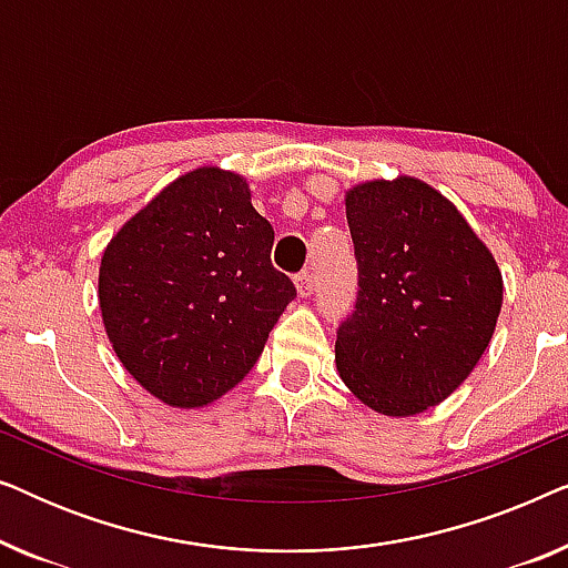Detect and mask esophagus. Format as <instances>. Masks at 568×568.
<instances>
[{
    "instance_id": "obj_1",
    "label": "esophagus",
    "mask_w": 568,
    "mask_h": 568,
    "mask_svg": "<svg viewBox=\"0 0 568 568\" xmlns=\"http://www.w3.org/2000/svg\"><path fill=\"white\" fill-rule=\"evenodd\" d=\"M294 284H297L300 297H310L315 292V276L310 271H302V274L294 276Z\"/></svg>"
}]
</instances>
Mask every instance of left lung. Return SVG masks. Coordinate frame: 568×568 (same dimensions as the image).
<instances>
[{
  "label": "left lung",
  "instance_id": "1",
  "mask_svg": "<svg viewBox=\"0 0 568 568\" xmlns=\"http://www.w3.org/2000/svg\"><path fill=\"white\" fill-rule=\"evenodd\" d=\"M359 268L336 367L364 406L414 416L457 390L494 336L501 274L449 201L416 178L346 193Z\"/></svg>",
  "mask_w": 568,
  "mask_h": 568
}]
</instances>
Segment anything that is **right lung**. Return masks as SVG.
I'll return each instance as SVG.
<instances>
[{"instance_id": "1", "label": "right lung", "mask_w": 568, "mask_h": 568, "mask_svg": "<svg viewBox=\"0 0 568 568\" xmlns=\"http://www.w3.org/2000/svg\"><path fill=\"white\" fill-rule=\"evenodd\" d=\"M274 227L247 183L199 168L160 191L103 253L98 297L129 375L175 408L232 390L266 346L292 278L271 266Z\"/></svg>"}]
</instances>
